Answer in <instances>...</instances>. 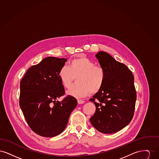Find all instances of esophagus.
<instances>
[{
  "label": "esophagus",
  "mask_w": 159,
  "mask_h": 159,
  "mask_svg": "<svg viewBox=\"0 0 159 159\" xmlns=\"http://www.w3.org/2000/svg\"><path fill=\"white\" fill-rule=\"evenodd\" d=\"M77 102H78L79 104H82L83 103H84V101L83 100H81V99H78Z\"/></svg>",
  "instance_id": "1"
}]
</instances>
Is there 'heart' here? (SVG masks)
<instances>
[{
  "instance_id": "1",
  "label": "heart",
  "mask_w": 159,
  "mask_h": 159,
  "mask_svg": "<svg viewBox=\"0 0 159 159\" xmlns=\"http://www.w3.org/2000/svg\"><path fill=\"white\" fill-rule=\"evenodd\" d=\"M58 77L66 88H70L76 79L77 84L73 86L67 94L81 98L98 92L102 87L106 78L105 71L101 67L84 56L73 59L69 67L64 66L60 69Z\"/></svg>"
}]
</instances>
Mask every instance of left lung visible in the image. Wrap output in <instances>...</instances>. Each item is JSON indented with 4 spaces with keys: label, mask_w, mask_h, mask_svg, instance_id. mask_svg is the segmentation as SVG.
<instances>
[{
    "label": "left lung",
    "mask_w": 159,
    "mask_h": 159,
    "mask_svg": "<svg viewBox=\"0 0 159 159\" xmlns=\"http://www.w3.org/2000/svg\"><path fill=\"white\" fill-rule=\"evenodd\" d=\"M106 78L102 88L89 99L96 107L92 125L103 134H113L126 127L134 116L136 99L134 77L127 66L110 55H95Z\"/></svg>",
    "instance_id": "left-lung-1"
}]
</instances>
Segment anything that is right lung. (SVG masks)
<instances>
[{"label":"right lung","instance_id":"obj_1","mask_svg":"<svg viewBox=\"0 0 159 159\" xmlns=\"http://www.w3.org/2000/svg\"><path fill=\"white\" fill-rule=\"evenodd\" d=\"M66 58L49 57L29 68L20 82V106L31 129L39 135L53 137L66 128L77 104L75 98L65 93L58 77Z\"/></svg>","mask_w":159,"mask_h":159}]
</instances>
